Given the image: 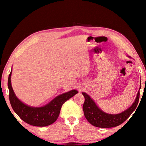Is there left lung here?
I'll return each mask as SVG.
<instances>
[{"label":"left lung","instance_id":"1","mask_svg":"<svg viewBox=\"0 0 146 146\" xmlns=\"http://www.w3.org/2000/svg\"><path fill=\"white\" fill-rule=\"evenodd\" d=\"M128 57L131 58L129 56ZM141 85L140 81V87L134 102L125 111L116 114H108L103 111L89 95L86 92H82V94L85 98L83 110L86 119L91 124L99 128H111L121 125L129 118L138 105Z\"/></svg>","mask_w":146,"mask_h":146}]
</instances>
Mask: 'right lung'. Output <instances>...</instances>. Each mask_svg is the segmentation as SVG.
<instances>
[{
	"mask_svg": "<svg viewBox=\"0 0 146 146\" xmlns=\"http://www.w3.org/2000/svg\"><path fill=\"white\" fill-rule=\"evenodd\" d=\"M11 74L12 69L8 80L9 99L11 107L22 120L33 126L45 127L55 122L58 117L63 104L78 92L76 90H72L56 96L49 103L42 107H32L25 104L16 97L11 83Z\"/></svg>",
	"mask_w": 146,
	"mask_h": 146,
	"instance_id": "right-lung-1",
	"label": "right lung"
}]
</instances>
